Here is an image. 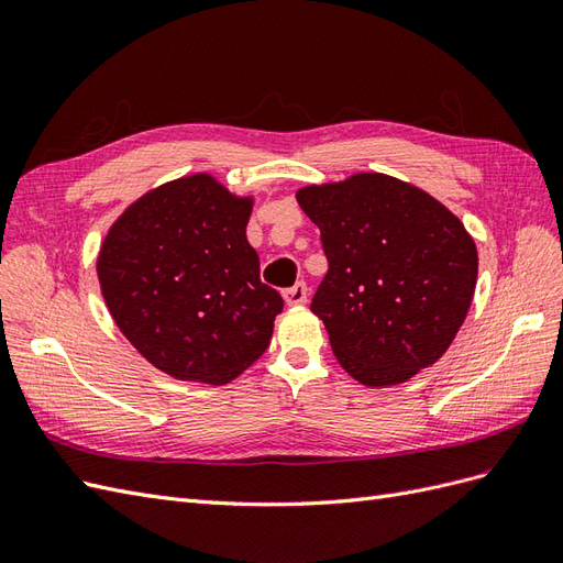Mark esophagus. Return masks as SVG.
Segmentation results:
<instances>
[{"mask_svg":"<svg viewBox=\"0 0 563 563\" xmlns=\"http://www.w3.org/2000/svg\"><path fill=\"white\" fill-rule=\"evenodd\" d=\"M284 300H286L288 305H302V302H308V284L298 282V284H294L291 288H286V291H284Z\"/></svg>","mask_w":563,"mask_h":563,"instance_id":"34e87169","label":"esophagus"}]
</instances>
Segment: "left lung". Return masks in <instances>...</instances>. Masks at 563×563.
<instances>
[{"label":"left lung","mask_w":563,"mask_h":563,"mask_svg":"<svg viewBox=\"0 0 563 563\" xmlns=\"http://www.w3.org/2000/svg\"><path fill=\"white\" fill-rule=\"evenodd\" d=\"M329 272L312 298L335 360L368 387L432 366L463 327L476 286V246L434 197L383 174L302 187Z\"/></svg>","instance_id":"obj_1"}]
</instances>
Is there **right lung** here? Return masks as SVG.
Instances as JSON below:
<instances>
[{
	"instance_id": "right-lung-1",
	"label": "right lung",
	"mask_w": 563,
	"mask_h": 563,
	"mask_svg": "<svg viewBox=\"0 0 563 563\" xmlns=\"http://www.w3.org/2000/svg\"><path fill=\"white\" fill-rule=\"evenodd\" d=\"M251 199L207 174L147 192L98 255L108 310L145 360L178 380L220 385L267 350L284 300L246 240Z\"/></svg>"
}]
</instances>
